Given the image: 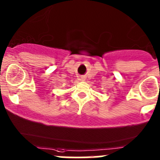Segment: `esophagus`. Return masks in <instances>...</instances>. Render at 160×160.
Returning a JSON list of instances; mask_svg holds the SVG:
<instances>
[{"instance_id": "34e87169", "label": "esophagus", "mask_w": 160, "mask_h": 160, "mask_svg": "<svg viewBox=\"0 0 160 160\" xmlns=\"http://www.w3.org/2000/svg\"><path fill=\"white\" fill-rule=\"evenodd\" d=\"M85 78H86L85 77H81V78L80 79H81V80H85Z\"/></svg>"}]
</instances>
